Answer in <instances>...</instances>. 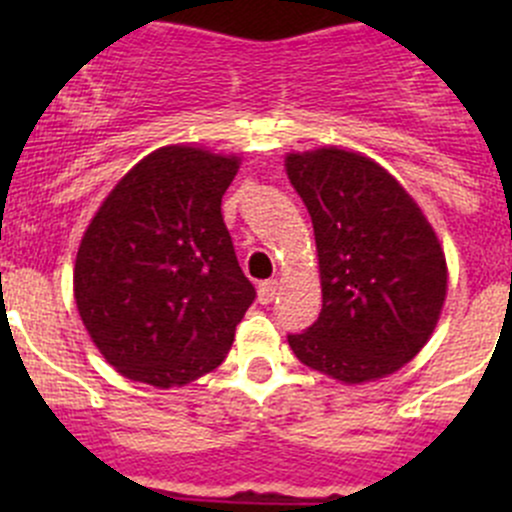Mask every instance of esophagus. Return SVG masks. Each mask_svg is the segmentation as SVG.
<instances>
[{
    "label": "esophagus",
    "instance_id": "esophagus-1",
    "mask_svg": "<svg viewBox=\"0 0 512 512\" xmlns=\"http://www.w3.org/2000/svg\"><path fill=\"white\" fill-rule=\"evenodd\" d=\"M275 297H277V280H267L257 287V299H260V304H270Z\"/></svg>",
    "mask_w": 512,
    "mask_h": 512
}]
</instances>
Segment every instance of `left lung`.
<instances>
[{
	"label": "left lung",
	"mask_w": 512,
	"mask_h": 512,
	"mask_svg": "<svg viewBox=\"0 0 512 512\" xmlns=\"http://www.w3.org/2000/svg\"><path fill=\"white\" fill-rule=\"evenodd\" d=\"M317 240L322 312L289 334L294 356L344 384L394 374L421 352L446 299L436 232L399 180L342 148L285 158Z\"/></svg>",
	"instance_id": "1"
}]
</instances>
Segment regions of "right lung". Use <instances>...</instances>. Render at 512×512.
I'll list each match as a JSON object with an SVG mask.
<instances>
[{
  "label": "right lung",
  "instance_id": "add662e5",
  "mask_svg": "<svg viewBox=\"0 0 512 512\" xmlns=\"http://www.w3.org/2000/svg\"><path fill=\"white\" fill-rule=\"evenodd\" d=\"M237 156L165 146L133 165L86 227L74 297L126 379L170 389L223 364L255 299L223 220Z\"/></svg>",
  "mask_w": 512,
  "mask_h": 512
}]
</instances>
